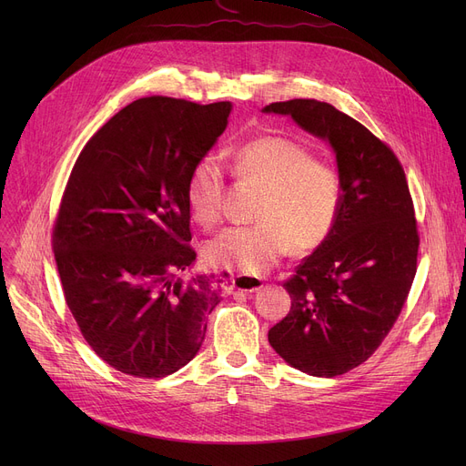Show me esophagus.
<instances>
[{
    "instance_id": "1",
    "label": "esophagus",
    "mask_w": 466,
    "mask_h": 466,
    "mask_svg": "<svg viewBox=\"0 0 466 466\" xmlns=\"http://www.w3.org/2000/svg\"><path fill=\"white\" fill-rule=\"evenodd\" d=\"M232 285L234 289L238 290H243V292H255L258 289H262V278L258 276H251V274H238L234 276L232 279Z\"/></svg>"
}]
</instances>
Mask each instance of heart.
I'll use <instances>...</instances> for the list:
<instances>
[{"instance_id":"heart-1","label":"heart","mask_w":466,"mask_h":466,"mask_svg":"<svg viewBox=\"0 0 466 466\" xmlns=\"http://www.w3.org/2000/svg\"><path fill=\"white\" fill-rule=\"evenodd\" d=\"M230 174L241 185L260 187L255 225L234 227L206 243V260L215 268L258 274L289 249L309 253L332 236L346 187L339 169L313 158L306 145L283 136H260L228 149ZM227 171L213 157L190 167L185 196L192 218L217 227L225 213Z\"/></svg>"}]
</instances>
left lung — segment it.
I'll return each mask as SVG.
<instances>
[{
  "mask_svg": "<svg viewBox=\"0 0 466 466\" xmlns=\"http://www.w3.org/2000/svg\"><path fill=\"white\" fill-rule=\"evenodd\" d=\"M264 111L329 139L344 179L338 225L285 279L290 309L268 332L297 370L334 378L372 357L411 289L420 232L406 174L385 141L327 102L299 97Z\"/></svg>",
  "mask_w": 466,
  "mask_h": 466,
  "instance_id": "1",
  "label": "left lung"
}]
</instances>
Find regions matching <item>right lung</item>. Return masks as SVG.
<instances>
[{
    "label": "right lung",
    "mask_w": 466,
    "mask_h": 466,
    "mask_svg": "<svg viewBox=\"0 0 466 466\" xmlns=\"http://www.w3.org/2000/svg\"><path fill=\"white\" fill-rule=\"evenodd\" d=\"M230 102L139 97L83 147L64 188L53 249L86 344L143 380L198 353L228 274L177 278L196 260L185 185L225 132Z\"/></svg>",
    "instance_id": "right-lung-1"
}]
</instances>
